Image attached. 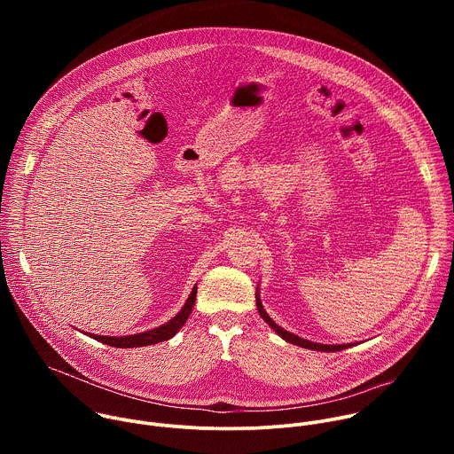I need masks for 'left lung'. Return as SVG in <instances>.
Returning <instances> with one entry per match:
<instances>
[{
  "instance_id": "8db88e82",
  "label": "left lung",
  "mask_w": 454,
  "mask_h": 454,
  "mask_svg": "<svg viewBox=\"0 0 454 454\" xmlns=\"http://www.w3.org/2000/svg\"><path fill=\"white\" fill-rule=\"evenodd\" d=\"M254 298H256V309H258V314L262 316V319L268 323V325L282 338V340H286L287 343H293V345H296V347H301V348H309V350H319V352H340V350H343V348H350V347H354L356 343H345V345H323V343H314V341H309V340H303V338H300V336H296V334H293V333H289V331H286V329H282L280 325H277V323L270 317V314L266 312V309H264V305H262V301H261V293H258V287H256V293H254Z\"/></svg>"
}]
</instances>
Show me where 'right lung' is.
Returning <instances> with one entry per match:
<instances>
[{
    "label": "right lung",
    "instance_id": "add662e5",
    "mask_svg": "<svg viewBox=\"0 0 454 454\" xmlns=\"http://www.w3.org/2000/svg\"><path fill=\"white\" fill-rule=\"evenodd\" d=\"M196 294H198V284L192 287V293L188 294L181 310L172 319H168L167 323H163V325H160L156 329L138 333V334H129V336L90 334V338H93L100 343L116 347V348H135V347H147V345H156V343H161V341H168L170 338H174L179 333V329L186 323V319H188V316L193 309V303H196Z\"/></svg>",
    "mask_w": 454,
    "mask_h": 454
}]
</instances>
